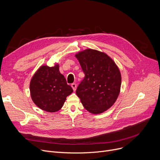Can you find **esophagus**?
<instances>
[{"mask_svg": "<svg viewBox=\"0 0 160 160\" xmlns=\"http://www.w3.org/2000/svg\"><path fill=\"white\" fill-rule=\"evenodd\" d=\"M71 87H72V89H73L74 91H76V89H77V84H76L75 83H72V84H71Z\"/></svg>", "mask_w": 160, "mask_h": 160, "instance_id": "1", "label": "esophagus"}]
</instances>
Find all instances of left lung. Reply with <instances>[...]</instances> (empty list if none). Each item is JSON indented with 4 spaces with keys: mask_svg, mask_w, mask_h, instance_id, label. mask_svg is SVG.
Masks as SVG:
<instances>
[{
    "mask_svg": "<svg viewBox=\"0 0 160 160\" xmlns=\"http://www.w3.org/2000/svg\"><path fill=\"white\" fill-rule=\"evenodd\" d=\"M85 77L76 93L85 109L99 114L112 106L118 97L121 75L115 63L106 54L86 49L75 55Z\"/></svg>",
    "mask_w": 160,
    "mask_h": 160,
    "instance_id": "obj_1",
    "label": "left lung"
}]
</instances>
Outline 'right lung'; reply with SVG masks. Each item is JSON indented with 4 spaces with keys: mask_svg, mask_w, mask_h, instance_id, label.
I'll return each instance as SVG.
<instances>
[{
    "mask_svg": "<svg viewBox=\"0 0 160 160\" xmlns=\"http://www.w3.org/2000/svg\"><path fill=\"white\" fill-rule=\"evenodd\" d=\"M33 102L41 110L56 112L62 108L66 98L72 93L59 65H42L33 74L30 83Z\"/></svg>",
    "mask_w": 160,
    "mask_h": 160,
    "instance_id": "1",
    "label": "right lung"
}]
</instances>
